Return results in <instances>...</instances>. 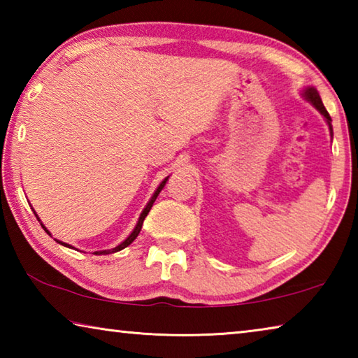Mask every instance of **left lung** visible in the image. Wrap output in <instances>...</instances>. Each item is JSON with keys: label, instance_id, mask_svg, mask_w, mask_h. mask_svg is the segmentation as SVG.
Here are the masks:
<instances>
[{"label": "left lung", "instance_id": "left-lung-1", "mask_svg": "<svg viewBox=\"0 0 358 358\" xmlns=\"http://www.w3.org/2000/svg\"><path fill=\"white\" fill-rule=\"evenodd\" d=\"M301 96H303V99H306V101L310 102V104H311L314 108H317L320 115H322L324 120H325V123L329 124L330 136L333 137L331 118H330L329 112H327V108H325V107H324V104H322V99H320V96H319V93H317V90L314 88V87H305V88L301 90Z\"/></svg>", "mask_w": 358, "mask_h": 358}]
</instances>
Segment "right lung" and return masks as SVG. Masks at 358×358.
Listing matches in <instances>:
<instances>
[{
    "mask_svg": "<svg viewBox=\"0 0 358 358\" xmlns=\"http://www.w3.org/2000/svg\"><path fill=\"white\" fill-rule=\"evenodd\" d=\"M167 180H169V177H166L164 180H162L161 181V183H159V186H157V189L155 191V194H153V196H151V199H150V201H148V203L147 205H145V208L142 210V213H141V216H138V221H137V224H136V227H134V230H132V232L128 235V238H126V240H123V241H121V243L118 245V246H115V248H112V250H102V251H94L93 254H96V256H106V254H112V252H117V251H121V250H124V248L126 246H129L131 243H132V241H134L136 238H137V235L138 234H141V229H142V224H143V221H145V217H147V215L150 213V210H151V207H153V203H155V201H156V197L157 196H159V192L162 191V187H164L166 186V183H167ZM34 215H36V211H34ZM36 217H38V221L41 222V220H39V216L38 215H36ZM41 226H42V229H44L45 230V232L48 234V235H52L50 232H48V230H47V227L44 226V224H42L41 222ZM58 241V243L59 245H63V246H66V248H71V250H76V248L74 246H71V245H68V243H64V241H59V240H57Z\"/></svg>",
    "mask_w": 358,
    "mask_h": 358,
    "instance_id": "add662e5",
    "label": "right lung"
}]
</instances>
